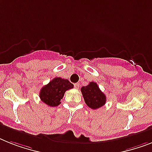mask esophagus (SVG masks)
Wrapping results in <instances>:
<instances>
[{
	"label": "esophagus",
	"mask_w": 152,
	"mask_h": 152,
	"mask_svg": "<svg viewBox=\"0 0 152 152\" xmlns=\"http://www.w3.org/2000/svg\"><path fill=\"white\" fill-rule=\"evenodd\" d=\"M79 84L78 83H76V84H75V88H76V89H77V88H79Z\"/></svg>",
	"instance_id": "34e87169"
}]
</instances>
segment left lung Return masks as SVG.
<instances>
[{
  "mask_svg": "<svg viewBox=\"0 0 152 152\" xmlns=\"http://www.w3.org/2000/svg\"><path fill=\"white\" fill-rule=\"evenodd\" d=\"M81 91L86 105L92 110L99 109L106 103L105 94L94 81L90 82L87 86H83L81 88Z\"/></svg>",
  "mask_w": 152,
  "mask_h": 152,
  "instance_id": "obj_1",
  "label": "left lung"
}]
</instances>
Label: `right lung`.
I'll return each mask as SVG.
<instances>
[{
  "instance_id": "right-lung-1",
  "label": "right lung",
  "mask_w": 152,
  "mask_h": 152,
  "mask_svg": "<svg viewBox=\"0 0 152 152\" xmlns=\"http://www.w3.org/2000/svg\"><path fill=\"white\" fill-rule=\"evenodd\" d=\"M73 88L74 85L67 79L55 77L41 88L39 98L47 106H57L61 103V100L64 96L65 91Z\"/></svg>"
}]
</instances>
